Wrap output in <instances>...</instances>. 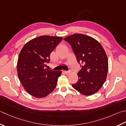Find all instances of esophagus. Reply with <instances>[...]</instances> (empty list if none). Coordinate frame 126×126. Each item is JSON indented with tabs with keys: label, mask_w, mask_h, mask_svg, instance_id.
I'll list each match as a JSON object with an SVG mask.
<instances>
[{
	"label": "esophagus",
	"mask_w": 126,
	"mask_h": 126,
	"mask_svg": "<svg viewBox=\"0 0 126 126\" xmlns=\"http://www.w3.org/2000/svg\"><path fill=\"white\" fill-rule=\"evenodd\" d=\"M63 72L65 73L66 74H69L70 73V71H63Z\"/></svg>",
	"instance_id": "obj_1"
}]
</instances>
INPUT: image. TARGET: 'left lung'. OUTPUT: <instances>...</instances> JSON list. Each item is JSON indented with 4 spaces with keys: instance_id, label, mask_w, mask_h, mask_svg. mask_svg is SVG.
Masks as SVG:
<instances>
[{
    "instance_id": "1",
    "label": "left lung",
    "mask_w": 126,
    "mask_h": 126,
    "mask_svg": "<svg viewBox=\"0 0 126 126\" xmlns=\"http://www.w3.org/2000/svg\"><path fill=\"white\" fill-rule=\"evenodd\" d=\"M70 44L82 68L78 81L73 87L85 95L99 91L107 79L108 60L102 45L95 39L82 34H74L64 39Z\"/></svg>"
}]
</instances>
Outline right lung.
<instances>
[{"label":"right lung","mask_w":126,"mask_h":126,"mask_svg":"<svg viewBox=\"0 0 126 126\" xmlns=\"http://www.w3.org/2000/svg\"><path fill=\"white\" fill-rule=\"evenodd\" d=\"M62 37L43 35L25 44L19 54L17 64V75L24 89L38 98L45 97L55 90L61 71L45 68L50 54Z\"/></svg>","instance_id":"right-lung-1"}]
</instances>
